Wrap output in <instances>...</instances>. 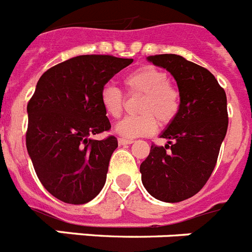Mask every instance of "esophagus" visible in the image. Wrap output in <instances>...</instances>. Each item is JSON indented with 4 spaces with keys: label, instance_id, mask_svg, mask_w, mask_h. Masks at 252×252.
<instances>
[{
    "label": "esophagus",
    "instance_id": "1",
    "mask_svg": "<svg viewBox=\"0 0 252 252\" xmlns=\"http://www.w3.org/2000/svg\"><path fill=\"white\" fill-rule=\"evenodd\" d=\"M133 140H130V139H122V137H120L119 139V144L120 145H130V144H132Z\"/></svg>",
    "mask_w": 252,
    "mask_h": 252
}]
</instances>
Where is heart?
Returning a JSON list of instances; mask_svg holds the SVG:
<instances>
[{"label":"heart","instance_id":"heart-1","mask_svg":"<svg viewBox=\"0 0 252 252\" xmlns=\"http://www.w3.org/2000/svg\"><path fill=\"white\" fill-rule=\"evenodd\" d=\"M124 84L128 94H141L137 111L140 115L128 116L116 125L119 135L127 139L151 135L158 127L171 124L182 106L177 87L168 81L164 70L153 65H142L125 75ZM101 104L104 112L119 119L125 106V94L117 87L107 84L101 91Z\"/></svg>","mask_w":252,"mask_h":252}]
</instances>
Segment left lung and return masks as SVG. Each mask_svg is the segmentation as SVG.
<instances>
[{"label": "left lung", "instance_id": "8db88e82", "mask_svg": "<svg viewBox=\"0 0 252 252\" xmlns=\"http://www.w3.org/2000/svg\"><path fill=\"white\" fill-rule=\"evenodd\" d=\"M148 59L175 78L182 106L160 136L169 145L153 144L140 165L141 180L154 198L177 203L197 194L215 169L228 126L226 93L209 70L180 55Z\"/></svg>", "mask_w": 252, "mask_h": 252}]
</instances>
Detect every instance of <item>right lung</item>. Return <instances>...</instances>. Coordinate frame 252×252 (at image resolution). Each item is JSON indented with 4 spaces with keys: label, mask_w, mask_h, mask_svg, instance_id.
I'll return each instance as SVG.
<instances>
[{
    "label": "right lung",
    "mask_w": 252,
    "mask_h": 252,
    "mask_svg": "<svg viewBox=\"0 0 252 252\" xmlns=\"http://www.w3.org/2000/svg\"><path fill=\"white\" fill-rule=\"evenodd\" d=\"M132 59L79 55L48 69L28 103L26 148L44 188L59 201L84 204L106 183L117 139L110 131L101 91Z\"/></svg>",
    "instance_id": "obj_1"
}]
</instances>
